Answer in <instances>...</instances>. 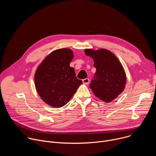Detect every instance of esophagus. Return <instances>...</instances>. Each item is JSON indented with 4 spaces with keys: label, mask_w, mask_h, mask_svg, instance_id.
Masks as SVG:
<instances>
[{
    "label": "esophagus",
    "mask_w": 156,
    "mask_h": 156,
    "mask_svg": "<svg viewBox=\"0 0 156 156\" xmlns=\"http://www.w3.org/2000/svg\"><path fill=\"white\" fill-rule=\"evenodd\" d=\"M83 83L85 84H88L89 83H90V79L85 78V79L83 80Z\"/></svg>",
    "instance_id": "1"
}]
</instances>
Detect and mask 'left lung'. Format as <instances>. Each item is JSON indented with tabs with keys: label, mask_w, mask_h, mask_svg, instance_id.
Returning a JSON list of instances; mask_svg holds the SVG:
<instances>
[{
	"label": "left lung",
	"mask_w": 156,
	"mask_h": 156,
	"mask_svg": "<svg viewBox=\"0 0 156 156\" xmlns=\"http://www.w3.org/2000/svg\"><path fill=\"white\" fill-rule=\"evenodd\" d=\"M86 55L91 57L96 72L90 88L94 94L105 102L116 99L124 90L126 83L125 71L119 58L105 49H84Z\"/></svg>",
	"instance_id": "left-lung-1"
}]
</instances>
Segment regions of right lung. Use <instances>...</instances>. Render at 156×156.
<instances>
[{"label":"right lung","mask_w":156,"mask_h":156,"mask_svg":"<svg viewBox=\"0 0 156 156\" xmlns=\"http://www.w3.org/2000/svg\"><path fill=\"white\" fill-rule=\"evenodd\" d=\"M73 58L70 49L62 48L48 54L39 65L34 74L36 91L48 105L60 108L67 104L82 81L76 77L70 63Z\"/></svg>","instance_id":"obj_1"}]
</instances>
